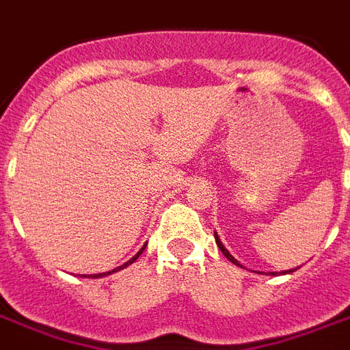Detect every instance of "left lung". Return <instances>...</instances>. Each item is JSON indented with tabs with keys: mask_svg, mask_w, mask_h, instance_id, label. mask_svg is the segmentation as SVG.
Instances as JSON below:
<instances>
[{
	"mask_svg": "<svg viewBox=\"0 0 350 350\" xmlns=\"http://www.w3.org/2000/svg\"><path fill=\"white\" fill-rule=\"evenodd\" d=\"M214 239H216V243H218L219 250H221V252H224V256H225V258H227V260H229V261H232L234 265H238V267H241V265H239V261H238V260H236V258H234V256H232V254H230L229 250L225 249V245H224V243H221V239H219V236H218V234H216V232H214ZM291 272H294V269H291V271H283V272H282V274H291ZM272 274H274V272H272Z\"/></svg>",
	"mask_w": 350,
	"mask_h": 350,
	"instance_id": "8db88e82",
	"label": "left lung"
}]
</instances>
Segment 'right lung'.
Segmentation results:
<instances>
[{
	"label": "right lung",
	"instance_id": "right-lung-1",
	"mask_svg": "<svg viewBox=\"0 0 350 350\" xmlns=\"http://www.w3.org/2000/svg\"><path fill=\"white\" fill-rule=\"evenodd\" d=\"M145 247H147V245H143L142 247V250H139V252H137L136 256H132L131 260L126 261V263H123V265H120V267H116V269H114V271H109V272H101V274H94V278H101V276H109V274H112V272H118V271H121V269H125V267H129L131 265V263H134V261L137 260V258H139V254H142L143 250H145Z\"/></svg>",
	"mask_w": 350,
	"mask_h": 350
}]
</instances>
